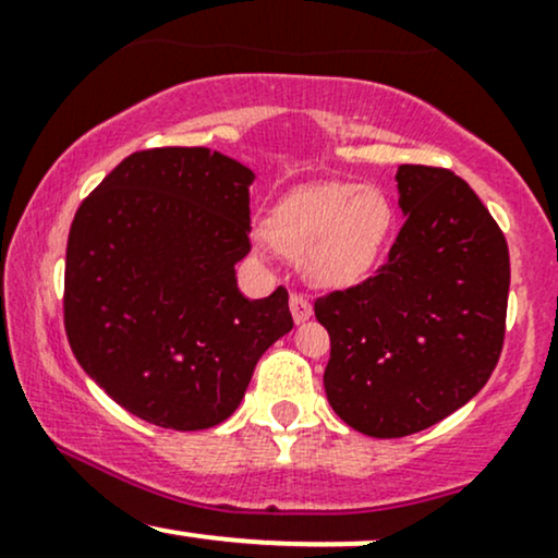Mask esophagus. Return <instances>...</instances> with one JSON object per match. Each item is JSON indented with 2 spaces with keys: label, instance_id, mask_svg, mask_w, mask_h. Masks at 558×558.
I'll return each mask as SVG.
<instances>
[{
  "label": "esophagus",
  "instance_id": "1",
  "mask_svg": "<svg viewBox=\"0 0 558 558\" xmlns=\"http://www.w3.org/2000/svg\"><path fill=\"white\" fill-rule=\"evenodd\" d=\"M291 315H293V323H296V325L306 323V319L312 317V304H310V299L304 296V293H291Z\"/></svg>",
  "mask_w": 558,
  "mask_h": 558
}]
</instances>
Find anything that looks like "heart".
I'll use <instances>...</instances> for the list:
<instances>
[{
	"label": "heart",
	"instance_id": "b5f03b06",
	"mask_svg": "<svg viewBox=\"0 0 558 558\" xmlns=\"http://www.w3.org/2000/svg\"><path fill=\"white\" fill-rule=\"evenodd\" d=\"M390 226L393 207L377 185H304L278 204L267 220V235L254 239V252L265 254L270 238L278 252L301 259L310 283L343 288L369 272Z\"/></svg>",
	"mask_w": 558,
	"mask_h": 558
}]
</instances>
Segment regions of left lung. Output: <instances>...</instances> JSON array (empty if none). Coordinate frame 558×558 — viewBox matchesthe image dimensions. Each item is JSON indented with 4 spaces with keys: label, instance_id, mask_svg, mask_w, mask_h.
<instances>
[{
    "label": "left lung",
    "instance_id": "left-lung-1",
    "mask_svg": "<svg viewBox=\"0 0 558 558\" xmlns=\"http://www.w3.org/2000/svg\"><path fill=\"white\" fill-rule=\"evenodd\" d=\"M396 189L403 226L386 265L315 301L332 412L373 438L425 430L477 396L501 356L509 301V246L462 178L401 165Z\"/></svg>",
    "mask_w": 558,
    "mask_h": 558
}]
</instances>
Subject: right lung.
I'll list each match as a JSON object with an SVG mask.
<instances>
[{
  "instance_id": "add662e5",
  "label": "right lung",
  "mask_w": 558,
  "mask_h": 558,
  "mask_svg": "<svg viewBox=\"0 0 558 558\" xmlns=\"http://www.w3.org/2000/svg\"><path fill=\"white\" fill-rule=\"evenodd\" d=\"M254 172L204 146L125 157L75 213L65 332L110 399L170 430L239 409L259 356L293 328L283 286L246 299Z\"/></svg>"
}]
</instances>
